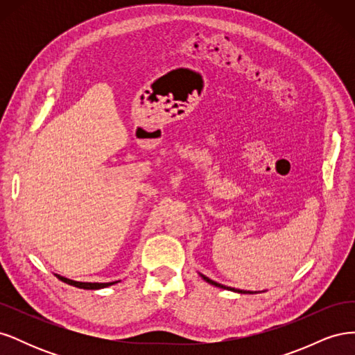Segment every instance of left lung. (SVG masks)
I'll return each instance as SVG.
<instances>
[{"instance_id":"obj_1","label":"left lung","mask_w":355,"mask_h":355,"mask_svg":"<svg viewBox=\"0 0 355 355\" xmlns=\"http://www.w3.org/2000/svg\"><path fill=\"white\" fill-rule=\"evenodd\" d=\"M201 277H202V280H206L209 284H211V286H216V287H219V288H227V290H232V292H239V293H253V292H245V290H240V288H234V287H228V286H223V284H220V283H216V282H213V280H210L209 277H206V275H202L201 274Z\"/></svg>"}]
</instances>
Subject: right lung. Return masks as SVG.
I'll use <instances>...</instances> for the list:
<instances>
[{
  "label": "right lung",
  "instance_id": "1",
  "mask_svg": "<svg viewBox=\"0 0 355 355\" xmlns=\"http://www.w3.org/2000/svg\"><path fill=\"white\" fill-rule=\"evenodd\" d=\"M56 277L59 278L60 282L67 283V284H71L73 287H78V288H85V290H98V288H103V287H108V286H112L118 282H112V283H83V282H73V280H69V278H65L62 275H58Z\"/></svg>",
  "mask_w": 355,
  "mask_h": 355
}]
</instances>
